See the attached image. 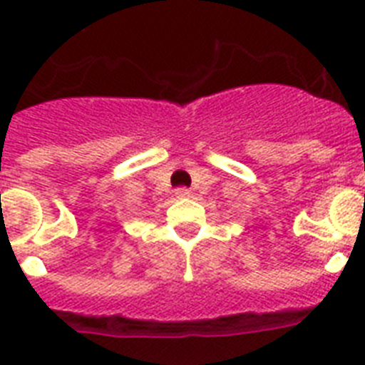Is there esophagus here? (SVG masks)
Instances as JSON below:
<instances>
[{"label":"esophagus","mask_w":365,"mask_h":365,"mask_svg":"<svg viewBox=\"0 0 365 365\" xmlns=\"http://www.w3.org/2000/svg\"><path fill=\"white\" fill-rule=\"evenodd\" d=\"M175 195L177 197H180V200H182V197H190V190L188 188H177Z\"/></svg>","instance_id":"esophagus-1"}]
</instances>
